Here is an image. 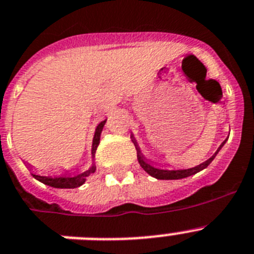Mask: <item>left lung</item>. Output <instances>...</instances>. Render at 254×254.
Returning <instances> with one entry per match:
<instances>
[{
	"label": "left lung",
	"mask_w": 254,
	"mask_h": 254,
	"mask_svg": "<svg viewBox=\"0 0 254 254\" xmlns=\"http://www.w3.org/2000/svg\"><path fill=\"white\" fill-rule=\"evenodd\" d=\"M132 141H133V144H135V146H136V150H137L138 163H140V166L144 168V171H146V172H148L150 176L155 177V179H158V180H179V179H185V177L191 176V175L198 173L199 171L207 168V167L211 164L212 160L214 159V157L217 155V153L220 151V149L224 146V144L226 142V140H225V141L220 145V148L217 149V151H216V153H214L213 155L209 158V159H207L201 164H199V166H196V167H192V168H188V170H176V171L175 170H172V171L159 170V168H155V167H153L151 164H149L148 162H146V159L144 158V155L141 154V151H140V149H138V146H137V144H136L133 136H132Z\"/></svg>",
	"instance_id": "obj_1"
}]
</instances>
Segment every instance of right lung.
<instances>
[{"instance_id": "add662e5", "label": "right lung", "mask_w": 254, "mask_h": 254, "mask_svg": "<svg viewBox=\"0 0 254 254\" xmlns=\"http://www.w3.org/2000/svg\"><path fill=\"white\" fill-rule=\"evenodd\" d=\"M106 119L103 121L101 123H99V126L96 127V131H95V136H94V141H92V157L96 153V149L99 146V142H100V135L101 131H103V127L105 125ZM95 166H92L88 171L86 172L81 173V175H77L74 177L70 176H62V177H45V176H40V175H36V173H32V176L34 177L36 180L41 181L45 185L53 186V188H58V189H74V188H78V186H81L82 184H84L86 181V177L90 175V173L95 172Z\"/></svg>"}]
</instances>
